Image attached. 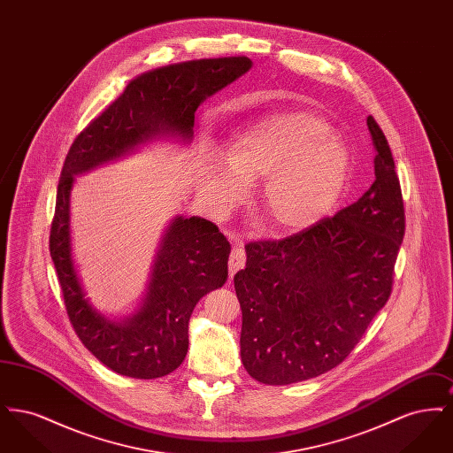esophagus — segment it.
I'll list each match as a JSON object with an SVG mask.
<instances>
[{
    "instance_id": "34e87169",
    "label": "esophagus",
    "mask_w": 453,
    "mask_h": 453,
    "mask_svg": "<svg viewBox=\"0 0 453 453\" xmlns=\"http://www.w3.org/2000/svg\"><path fill=\"white\" fill-rule=\"evenodd\" d=\"M244 263H246V253H244V250L241 248V244L234 246L233 251H231V257H229V277H231V279L234 277L236 272H239V270L244 266Z\"/></svg>"
}]
</instances>
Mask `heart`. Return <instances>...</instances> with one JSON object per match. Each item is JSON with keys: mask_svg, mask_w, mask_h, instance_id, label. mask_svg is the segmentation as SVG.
<instances>
[{"mask_svg": "<svg viewBox=\"0 0 453 453\" xmlns=\"http://www.w3.org/2000/svg\"><path fill=\"white\" fill-rule=\"evenodd\" d=\"M349 157L323 117L292 110L272 115L231 137L226 163L203 166L202 190L219 212L246 194L244 183L263 178L259 200L272 229L296 233L331 212L345 188Z\"/></svg>", "mask_w": 453, "mask_h": 453, "instance_id": "obj_1", "label": "heart"}]
</instances>
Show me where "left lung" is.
<instances>
[{"mask_svg":"<svg viewBox=\"0 0 453 453\" xmlns=\"http://www.w3.org/2000/svg\"><path fill=\"white\" fill-rule=\"evenodd\" d=\"M375 181L336 216L280 241L246 244L234 275L241 360L261 384L287 386L340 365L392 292L406 217L388 139L373 117Z\"/></svg>","mask_w":453,"mask_h":453,"instance_id":"8db88e82","label":"left lung"}]
</instances>
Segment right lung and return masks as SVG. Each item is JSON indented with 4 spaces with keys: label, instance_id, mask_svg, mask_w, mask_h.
<instances>
[{
    "label": "right lung",
    "instance_id": "1",
    "mask_svg": "<svg viewBox=\"0 0 453 453\" xmlns=\"http://www.w3.org/2000/svg\"><path fill=\"white\" fill-rule=\"evenodd\" d=\"M251 65L248 58L239 56L196 59L142 73L78 134L67 151L49 250L78 338L120 375L157 379L181 365L188 351L190 316L196 302L227 280L231 244L207 219L174 217L159 242L139 311L120 321L108 319L88 301L73 261L74 176L127 156L152 139L173 137L188 144L196 108Z\"/></svg>",
    "mask_w": 453,
    "mask_h": 453
}]
</instances>
